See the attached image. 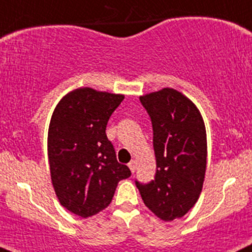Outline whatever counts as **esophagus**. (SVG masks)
<instances>
[{
  "mask_svg": "<svg viewBox=\"0 0 252 252\" xmlns=\"http://www.w3.org/2000/svg\"><path fill=\"white\" fill-rule=\"evenodd\" d=\"M128 166H129V168H130L131 172L134 173L135 170H136V161H135V160H131V161L128 164Z\"/></svg>",
  "mask_w": 252,
  "mask_h": 252,
  "instance_id": "1",
  "label": "esophagus"
}]
</instances>
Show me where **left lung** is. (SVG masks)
Returning a JSON list of instances; mask_svg holds the SVG:
<instances>
[{"instance_id":"8db88e82","label":"left lung","mask_w":252,"mask_h":252,"mask_svg":"<svg viewBox=\"0 0 252 252\" xmlns=\"http://www.w3.org/2000/svg\"><path fill=\"white\" fill-rule=\"evenodd\" d=\"M153 126L157 173L135 182L143 203L159 219L184 217L202 191L207 165L206 126L196 105L173 88L140 96Z\"/></svg>"}]
</instances>
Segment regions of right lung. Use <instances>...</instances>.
<instances>
[{"label": "right lung", "instance_id": "obj_1", "mask_svg": "<svg viewBox=\"0 0 252 252\" xmlns=\"http://www.w3.org/2000/svg\"><path fill=\"white\" fill-rule=\"evenodd\" d=\"M123 94L76 88L55 107L48 132L50 175L60 203L81 218L111 203L118 182L130 177L116 159L106 126Z\"/></svg>", "mask_w": 252, "mask_h": 252}]
</instances>
